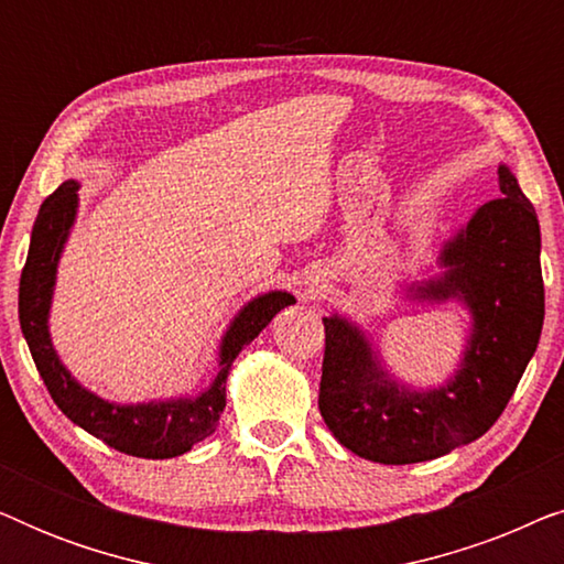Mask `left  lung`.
Masks as SVG:
<instances>
[{
	"mask_svg": "<svg viewBox=\"0 0 564 564\" xmlns=\"http://www.w3.org/2000/svg\"><path fill=\"white\" fill-rule=\"evenodd\" d=\"M490 199L442 249L444 274L415 284L419 300H462L473 313L459 372L415 392L392 380L359 326L323 318L318 408L346 449L380 465H413L480 438L506 411L544 323L539 220L508 166Z\"/></svg>",
	"mask_w": 564,
	"mask_h": 564,
	"instance_id": "left-lung-1",
	"label": "left lung"
}]
</instances>
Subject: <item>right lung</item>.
Instances as JSON below:
<instances>
[{
    "label": "right lung",
    "mask_w": 564,
    "mask_h": 564,
    "mask_svg": "<svg viewBox=\"0 0 564 564\" xmlns=\"http://www.w3.org/2000/svg\"><path fill=\"white\" fill-rule=\"evenodd\" d=\"M79 184L64 182L53 195L45 197L37 213L33 236H30L28 261L20 276V328L30 346L33 361L48 388L53 403L61 408L66 419L76 426L102 438L107 446L130 457L169 459L189 452L218 426V419L226 408V380L238 354L269 326L282 307L295 303L290 292H267L253 297L236 315L220 344L218 375L210 388L197 398L159 400V403L118 405L97 398L95 392L82 388L61 365L48 334V311L56 284V267L68 238V228L76 218V197Z\"/></svg>",
    "instance_id": "obj_1"
}]
</instances>
